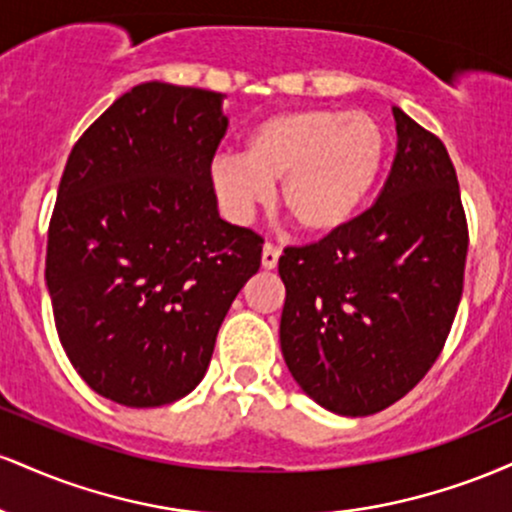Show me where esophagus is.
Instances as JSON below:
<instances>
[{"mask_svg":"<svg viewBox=\"0 0 512 512\" xmlns=\"http://www.w3.org/2000/svg\"><path fill=\"white\" fill-rule=\"evenodd\" d=\"M279 255H281V250L276 248L274 243L264 245V250H262V267L264 269H274L276 264H279Z\"/></svg>","mask_w":512,"mask_h":512,"instance_id":"obj_1","label":"esophagus"}]
</instances>
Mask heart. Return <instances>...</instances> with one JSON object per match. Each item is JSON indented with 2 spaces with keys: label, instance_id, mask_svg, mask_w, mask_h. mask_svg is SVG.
<instances>
[{
  "label": "heart",
  "instance_id": "b5f03b06",
  "mask_svg": "<svg viewBox=\"0 0 512 512\" xmlns=\"http://www.w3.org/2000/svg\"><path fill=\"white\" fill-rule=\"evenodd\" d=\"M385 132L366 113L293 110L267 117L245 139L243 156H216L211 185L223 209L245 221L272 199L310 233L354 219L385 161Z\"/></svg>",
  "mask_w": 512,
  "mask_h": 512
}]
</instances>
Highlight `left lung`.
Instances as JSON below:
<instances>
[{"label": "left lung", "instance_id": "obj_1", "mask_svg": "<svg viewBox=\"0 0 512 512\" xmlns=\"http://www.w3.org/2000/svg\"><path fill=\"white\" fill-rule=\"evenodd\" d=\"M397 156L378 202L279 257L281 351L334 414L370 416L421 383L464 289L469 228L448 149L392 108Z\"/></svg>", "mask_w": 512, "mask_h": 512}]
</instances>
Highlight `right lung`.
<instances>
[{"label":"right lung","mask_w":512,"mask_h":512,"mask_svg":"<svg viewBox=\"0 0 512 512\" xmlns=\"http://www.w3.org/2000/svg\"><path fill=\"white\" fill-rule=\"evenodd\" d=\"M223 98L134 86L64 166L45 257L55 327L86 385L125 407L195 390L233 298L260 269L264 238L216 211Z\"/></svg>","instance_id":"right-lung-1"}]
</instances>
